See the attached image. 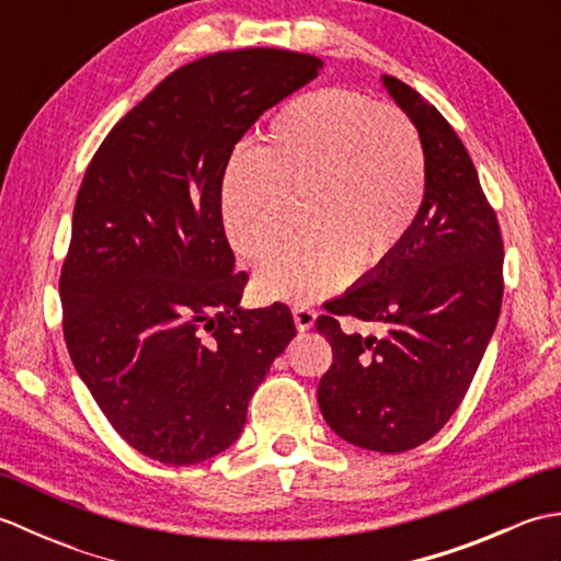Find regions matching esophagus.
<instances>
[{
	"mask_svg": "<svg viewBox=\"0 0 561 561\" xmlns=\"http://www.w3.org/2000/svg\"><path fill=\"white\" fill-rule=\"evenodd\" d=\"M291 313H294V323L301 332L304 330H311L316 323V311L308 304H294L291 306Z\"/></svg>",
	"mask_w": 561,
	"mask_h": 561,
	"instance_id": "esophagus-1",
	"label": "esophagus"
}]
</instances>
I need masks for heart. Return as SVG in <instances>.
<instances>
[{"instance_id": "b5f03b06", "label": "heart", "mask_w": 561, "mask_h": 561, "mask_svg": "<svg viewBox=\"0 0 561 561\" xmlns=\"http://www.w3.org/2000/svg\"><path fill=\"white\" fill-rule=\"evenodd\" d=\"M426 197L420 133L396 105L320 89L282 105L262 145L229 165L221 221L238 255L270 257L301 207L306 236L257 272L272 299L311 301L400 253Z\"/></svg>"}]
</instances>
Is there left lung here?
<instances>
[{
  "label": "left lung",
  "instance_id": "1",
  "mask_svg": "<svg viewBox=\"0 0 561 561\" xmlns=\"http://www.w3.org/2000/svg\"><path fill=\"white\" fill-rule=\"evenodd\" d=\"M383 83L420 129L426 197L400 253L316 320L332 347L318 404L340 438L402 453L438 434L472 383L502 311L504 241L456 129L404 81ZM342 314L389 332L347 336Z\"/></svg>",
  "mask_w": 561,
  "mask_h": 561
}]
</instances>
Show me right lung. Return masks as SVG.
Segmentation results:
<instances>
[{
  "mask_svg": "<svg viewBox=\"0 0 561 561\" xmlns=\"http://www.w3.org/2000/svg\"><path fill=\"white\" fill-rule=\"evenodd\" d=\"M323 69L282 47L187 62L93 153L59 272L71 362L105 420L165 465L241 436L248 402L296 335L287 304L243 311L221 181L257 117Z\"/></svg>",
  "mask_w": 561,
  "mask_h": 561,
  "instance_id": "add662e5",
  "label": "right lung"
}]
</instances>
